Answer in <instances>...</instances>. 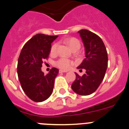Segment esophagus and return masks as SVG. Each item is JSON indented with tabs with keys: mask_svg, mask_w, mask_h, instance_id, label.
I'll return each mask as SVG.
<instances>
[{
	"mask_svg": "<svg viewBox=\"0 0 129 129\" xmlns=\"http://www.w3.org/2000/svg\"><path fill=\"white\" fill-rule=\"evenodd\" d=\"M59 73H64V72H67V71L66 70H59Z\"/></svg>",
	"mask_w": 129,
	"mask_h": 129,
	"instance_id": "1",
	"label": "esophagus"
}]
</instances>
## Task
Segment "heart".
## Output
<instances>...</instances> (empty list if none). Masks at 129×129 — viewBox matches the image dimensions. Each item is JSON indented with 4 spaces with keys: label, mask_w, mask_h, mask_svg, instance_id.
I'll return each mask as SVG.
<instances>
[{
    "label": "heart",
    "mask_w": 129,
    "mask_h": 129,
    "mask_svg": "<svg viewBox=\"0 0 129 129\" xmlns=\"http://www.w3.org/2000/svg\"><path fill=\"white\" fill-rule=\"evenodd\" d=\"M65 43L68 44V46H70V48L72 50H79L80 48V42L77 39L75 38V37H69V38H67L64 39ZM58 45L57 43H54L52 45L50 48V54L51 55H55L57 53V50ZM73 62L70 60L66 58H60L58 59L57 61H55V65L56 67H59V68L63 69V70H68L73 65Z\"/></svg>",
    "instance_id": "obj_1"
}]
</instances>
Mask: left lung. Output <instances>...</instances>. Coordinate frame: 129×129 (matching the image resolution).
<instances>
[{
    "label": "left lung",
    "instance_id": "8db88e82",
    "mask_svg": "<svg viewBox=\"0 0 129 129\" xmlns=\"http://www.w3.org/2000/svg\"><path fill=\"white\" fill-rule=\"evenodd\" d=\"M85 48V57L77 68L86 70L83 76L76 75L72 88L76 94L88 95L94 93L104 79L108 67L107 49L103 41L94 33L87 29L78 31Z\"/></svg>",
    "mask_w": 129,
    "mask_h": 129
}]
</instances>
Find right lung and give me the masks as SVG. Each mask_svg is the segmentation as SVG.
<instances>
[{
	"label": "right lung",
	"mask_w": 129,
	"mask_h": 129,
	"mask_svg": "<svg viewBox=\"0 0 129 129\" xmlns=\"http://www.w3.org/2000/svg\"><path fill=\"white\" fill-rule=\"evenodd\" d=\"M57 37L37 34L24 45L20 52L17 64L19 80L26 95L35 102L45 101L53 92L59 70L52 68L45 76L41 67L44 59L48 58L51 43Z\"/></svg>",
	"instance_id": "obj_1"
}]
</instances>
